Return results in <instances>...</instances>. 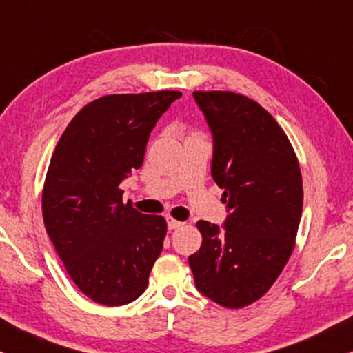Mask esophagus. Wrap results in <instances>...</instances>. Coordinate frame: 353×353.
I'll use <instances>...</instances> for the list:
<instances>
[{"label": "esophagus", "mask_w": 353, "mask_h": 353, "mask_svg": "<svg viewBox=\"0 0 353 353\" xmlns=\"http://www.w3.org/2000/svg\"><path fill=\"white\" fill-rule=\"evenodd\" d=\"M182 225H184V223H182V221H179V219H174V218H168V228L171 229H181Z\"/></svg>", "instance_id": "obj_1"}]
</instances>
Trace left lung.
I'll use <instances>...</instances> for the list:
<instances>
[{"mask_svg":"<svg viewBox=\"0 0 353 353\" xmlns=\"http://www.w3.org/2000/svg\"><path fill=\"white\" fill-rule=\"evenodd\" d=\"M213 132V179L229 216L208 221L189 256L196 289L225 308H243L265 295L288 265L303 206L297 154L283 128L261 105L234 92H194Z\"/></svg>","mask_w":353,"mask_h":353,"instance_id":"obj_1","label":"left lung"}]
</instances>
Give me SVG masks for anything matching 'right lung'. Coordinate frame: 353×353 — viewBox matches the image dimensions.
<instances>
[{
  "label": "right lung",
  "instance_id": "1",
  "mask_svg": "<svg viewBox=\"0 0 353 353\" xmlns=\"http://www.w3.org/2000/svg\"><path fill=\"white\" fill-rule=\"evenodd\" d=\"M182 93H116L82 108L61 135L41 213L65 271L93 302L130 303L145 292L168 224L122 201L119 184L143 163L150 132Z\"/></svg>",
  "mask_w": 353,
  "mask_h": 353
}]
</instances>
